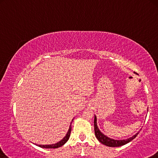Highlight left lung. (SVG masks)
Segmentation results:
<instances>
[{
    "label": "left lung",
    "mask_w": 158,
    "mask_h": 158,
    "mask_svg": "<svg viewBox=\"0 0 158 158\" xmlns=\"http://www.w3.org/2000/svg\"><path fill=\"white\" fill-rule=\"evenodd\" d=\"M94 131H95V135L97 138V139L102 143L105 146H109V147H119L124 146V145L128 143L129 142L131 141L132 140L136 137V136L139 134V132H138L133 136L127 139H123V140H115L113 139H110V138L107 137L106 135H104L102 132L100 131L98 127L97 126V118L95 115L94 117Z\"/></svg>",
    "instance_id": "obj_1"
}]
</instances>
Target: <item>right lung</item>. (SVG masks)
<instances>
[{
    "label": "right lung",
    "instance_id": "obj_1",
    "mask_svg": "<svg viewBox=\"0 0 158 158\" xmlns=\"http://www.w3.org/2000/svg\"><path fill=\"white\" fill-rule=\"evenodd\" d=\"M72 122H71V124H72ZM71 131H72V127H71V125H70L69 128L68 129V131H67V133L65 135V136H64L63 139L61 140V141H60L59 142L56 143L50 144V145H38V144H36V145L37 146L44 148H57L63 146V145L67 141H68L69 138L70 136V133H71Z\"/></svg>",
    "mask_w": 158,
    "mask_h": 158
}]
</instances>
